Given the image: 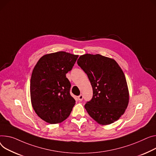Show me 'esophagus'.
<instances>
[{
  "mask_svg": "<svg viewBox=\"0 0 156 156\" xmlns=\"http://www.w3.org/2000/svg\"><path fill=\"white\" fill-rule=\"evenodd\" d=\"M78 100L79 101H81L83 100V95H80L78 97Z\"/></svg>",
  "mask_w": 156,
  "mask_h": 156,
  "instance_id": "34e87169",
  "label": "esophagus"
}]
</instances>
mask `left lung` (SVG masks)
I'll use <instances>...</instances> for the list:
<instances>
[{
  "mask_svg": "<svg viewBox=\"0 0 156 156\" xmlns=\"http://www.w3.org/2000/svg\"><path fill=\"white\" fill-rule=\"evenodd\" d=\"M77 63L93 88V98L85 105L89 115L102 126L119 120L128 106L129 92L125 75L116 61L99 54H85L80 56Z\"/></svg>",
  "mask_w": 156,
  "mask_h": 156,
  "instance_id": "obj_1",
  "label": "left lung"
}]
</instances>
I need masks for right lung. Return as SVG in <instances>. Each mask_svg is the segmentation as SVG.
<instances>
[{"mask_svg":"<svg viewBox=\"0 0 156 156\" xmlns=\"http://www.w3.org/2000/svg\"><path fill=\"white\" fill-rule=\"evenodd\" d=\"M78 57L65 51L45 55L35 65L30 83V101L38 117L56 124L66 120L75 104L66 76Z\"/></svg>","mask_w":156,"mask_h":156,"instance_id":"1","label":"right lung"}]
</instances>
